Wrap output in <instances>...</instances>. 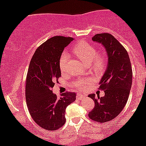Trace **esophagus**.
<instances>
[{"label": "esophagus", "instance_id": "34e87169", "mask_svg": "<svg viewBox=\"0 0 146 146\" xmlns=\"http://www.w3.org/2000/svg\"><path fill=\"white\" fill-rule=\"evenodd\" d=\"M84 97H85L84 95L80 94V93H78V94H77V95H76V98L79 99V100H82V99H83Z\"/></svg>", "mask_w": 146, "mask_h": 146}]
</instances>
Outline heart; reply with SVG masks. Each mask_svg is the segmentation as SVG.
Instances as JSON below:
<instances>
[{
	"label": "heart",
	"mask_w": 146,
	"mask_h": 146,
	"mask_svg": "<svg viewBox=\"0 0 146 146\" xmlns=\"http://www.w3.org/2000/svg\"><path fill=\"white\" fill-rule=\"evenodd\" d=\"M73 52L84 63L89 64L95 73H101L106 66L107 60L104 54L98 52L96 46L86 42H80L73 48ZM68 56L66 53H62L59 60L60 71L65 73L67 66ZM90 79L78 80L74 84V86L80 89H84L90 83Z\"/></svg>",
	"instance_id": "heart-1"
}]
</instances>
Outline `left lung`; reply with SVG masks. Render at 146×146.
Listing matches in <instances>:
<instances>
[{"mask_svg":"<svg viewBox=\"0 0 146 146\" xmlns=\"http://www.w3.org/2000/svg\"><path fill=\"white\" fill-rule=\"evenodd\" d=\"M92 40L104 45L108 59L99 88L104 90L105 95L102 98L99 95H88L95 102L88 117L96 122L104 123L118 116L126 104L132 86V70L128 52L113 35L98 33Z\"/></svg>","mask_w":146,"mask_h":146,"instance_id":"1","label":"left lung"}]
</instances>
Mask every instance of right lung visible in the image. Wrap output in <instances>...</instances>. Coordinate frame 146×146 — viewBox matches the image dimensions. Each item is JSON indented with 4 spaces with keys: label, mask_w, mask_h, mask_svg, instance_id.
Returning a JSON list of instances; mask_svg holds the SVG:
<instances>
[{
    "label": "right lung",
    "mask_w": 146,
    "mask_h": 146,
    "mask_svg": "<svg viewBox=\"0 0 146 146\" xmlns=\"http://www.w3.org/2000/svg\"><path fill=\"white\" fill-rule=\"evenodd\" d=\"M74 38L54 36L38 46L30 61L25 84V98L30 115L39 126L56 130L65 123V110L75 100L74 92L60 98L52 88L61 76L59 60L62 53Z\"/></svg>",
    "instance_id": "add662e5"
}]
</instances>
